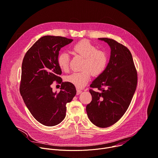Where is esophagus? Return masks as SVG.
I'll list each match as a JSON object with an SVG mask.
<instances>
[{
	"mask_svg": "<svg viewBox=\"0 0 158 158\" xmlns=\"http://www.w3.org/2000/svg\"><path fill=\"white\" fill-rule=\"evenodd\" d=\"M81 92H82L81 90H80V89H77V95H78V94H80Z\"/></svg>",
	"mask_w": 158,
	"mask_h": 158,
	"instance_id": "obj_1",
	"label": "esophagus"
}]
</instances>
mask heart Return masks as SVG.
Returning a JSON list of instances; mask_svg holds the SVG:
<instances>
[{"label":"heart","instance_id":"1","mask_svg":"<svg viewBox=\"0 0 158 158\" xmlns=\"http://www.w3.org/2000/svg\"><path fill=\"white\" fill-rule=\"evenodd\" d=\"M74 51L84 58L81 72H73L65 77V80L78 88L86 85L91 78V73L98 76L102 74L106 68L108 58L106 54L97 50L88 40H81L73 47ZM70 56L66 52H61L57 58L59 67L64 72L69 70Z\"/></svg>","mask_w":158,"mask_h":158}]
</instances>
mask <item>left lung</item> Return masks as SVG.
<instances>
[{"mask_svg": "<svg viewBox=\"0 0 158 158\" xmlns=\"http://www.w3.org/2000/svg\"><path fill=\"white\" fill-rule=\"evenodd\" d=\"M108 44L110 58L105 71L94 79L89 89L92 100L86 111L90 121L100 128L116 123L127 111L136 91L138 77L130 51L113 39L99 38Z\"/></svg>", "mask_w": 158, "mask_h": 158, "instance_id": "8db88e82", "label": "left lung"}]
</instances>
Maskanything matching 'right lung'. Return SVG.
Wrapping results in <instances>:
<instances>
[{"mask_svg": "<svg viewBox=\"0 0 158 158\" xmlns=\"http://www.w3.org/2000/svg\"><path fill=\"white\" fill-rule=\"evenodd\" d=\"M73 41L65 37L46 35L39 39L25 53L22 65L20 92L34 118L47 127L60 123L66 115L67 103L77 93L75 86L62 82L57 58L61 48ZM62 83L59 93L51 85Z\"/></svg>", "mask_w": 158, "mask_h": 158, "instance_id": "add662e5", "label": "right lung"}]
</instances>
